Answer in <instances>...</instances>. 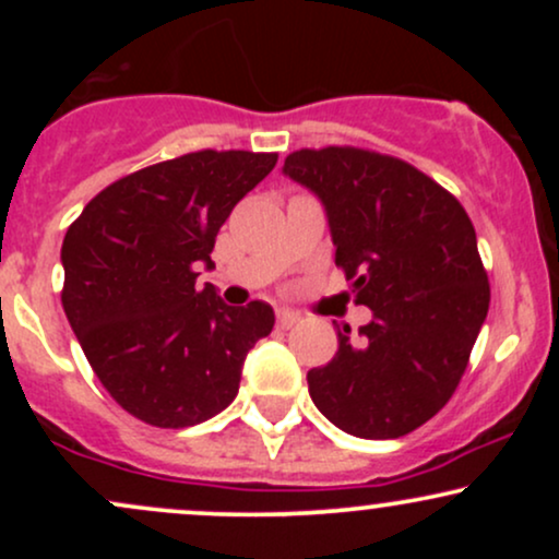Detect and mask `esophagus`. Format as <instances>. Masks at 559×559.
Masks as SVG:
<instances>
[{
	"instance_id": "esophagus-1",
	"label": "esophagus",
	"mask_w": 559,
	"mask_h": 559,
	"mask_svg": "<svg viewBox=\"0 0 559 559\" xmlns=\"http://www.w3.org/2000/svg\"><path fill=\"white\" fill-rule=\"evenodd\" d=\"M297 323H299V316H297V312L278 310V318H275V325H278V329L288 331V329H294V325H297Z\"/></svg>"
}]
</instances>
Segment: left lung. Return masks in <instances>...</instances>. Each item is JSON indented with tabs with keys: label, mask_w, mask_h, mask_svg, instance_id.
I'll return each mask as SVG.
<instances>
[{
	"label": "left lung",
	"mask_w": 559,
	"mask_h": 559,
	"mask_svg": "<svg viewBox=\"0 0 559 559\" xmlns=\"http://www.w3.org/2000/svg\"><path fill=\"white\" fill-rule=\"evenodd\" d=\"M284 173L323 202L336 265L373 310L307 373L312 402L346 433L400 439L454 394L489 312L476 228L433 178L378 152L299 150Z\"/></svg>",
	"instance_id": "obj_1"
}]
</instances>
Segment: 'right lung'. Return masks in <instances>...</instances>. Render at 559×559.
<instances>
[{
	"label": "right lung",
	"instance_id": "add662e5",
	"mask_svg": "<svg viewBox=\"0 0 559 559\" xmlns=\"http://www.w3.org/2000/svg\"><path fill=\"white\" fill-rule=\"evenodd\" d=\"M275 152H189L102 189L62 241V307L88 365L126 413L157 428L210 420L239 394L273 307H230L197 267Z\"/></svg>",
	"mask_w": 559,
	"mask_h": 559
}]
</instances>
